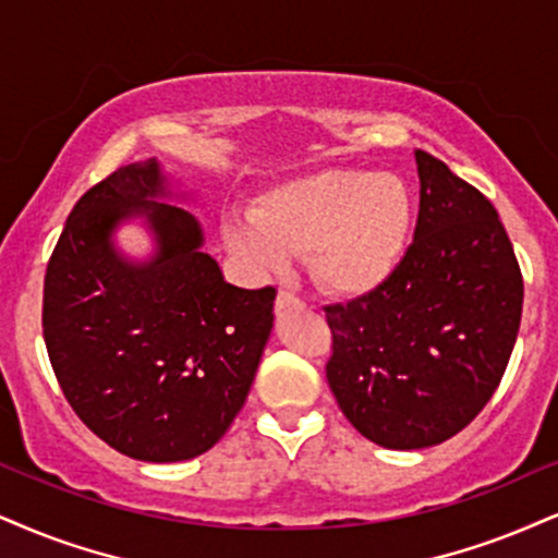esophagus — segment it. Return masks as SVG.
<instances>
[{"label":"esophagus","instance_id":"esophagus-1","mask_svg":"<svg viewBox=\"0 0 558 558\" xmlns=\"http://www.w3.org/2000/svg\"><path fill=\"white\" fill-rule=\"evenodd\" d=\"M302 307V300L298 294H292L290 290H279L277 294V313H287V311H298Z\"/></svg>","mask_w":558,"mask_h":558}]
</instances>
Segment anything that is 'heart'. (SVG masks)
<instances>
[{"label": "heart", "instance_id": "obj_1", "mask_svg": "<svg viewBox=\"0 0 558 558\" xmlns=\"http://www.w3.org/2000/svg\"><path fill=\"white\" fill-rule=\"evenodd\" d=\"M414 202L401 178L328 168L281 181L256 198L253 215L225 222V245L256 271L307 253L326 292L360 298L401 264Z\"/></svg>", "mask_w": 558, "mask_h": 558}]
</instances>
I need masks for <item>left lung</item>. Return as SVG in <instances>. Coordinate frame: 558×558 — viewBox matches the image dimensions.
<instances>
[{"instance_id":"left-lung-1","label":"left lung","mask_w":558,"mask_h":558,"mask_svg":"<svg viewBox=\"0 0 558 558\" xmlns=\"http://www.w3.org/2000/svg\"><path fill=\"white\" fill-rule=\"evenodd\" d=\"M414 243L373 292L328 305L326 377L343 416L388 450H422L489 403L514 349L522 274L489 198L416 149Z\"/></svg>"}]
</instances>
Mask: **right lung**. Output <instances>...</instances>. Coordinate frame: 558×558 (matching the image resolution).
Wrapping results in <instances>:
<instances>
[{
	"label": "right lung",
	"mask_w": 558,
	"mask_h": 558,
	"mask_svg": "<svg viewBox=\"0 0 558 558\" xmlns=\"http://www.w3.org/2000/svg\"><path fill=\"white\" fill-rule=\"evenodd\" d=\"M160 162L123 165L74 204L44 281V339L64 398L123 456L178 463L215 447L243 409L274 326L277 290L227 284ZM144 216L158 251L112 247Z\"/></svg>",
	"instance_id": "add662e5"
}]
</instances>
